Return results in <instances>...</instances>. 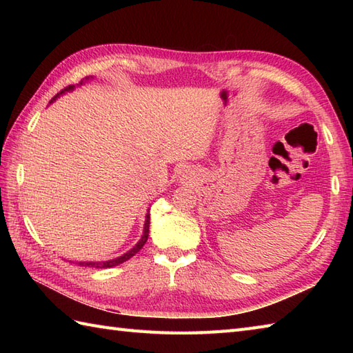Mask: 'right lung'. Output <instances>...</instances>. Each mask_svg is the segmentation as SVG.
Segmentation results:
<instances>
[{
	"label": "right lung",
	"instance_id": "right-lung-1",
	"mask_svg": "<svg viewBox=\"0 0 353 353\" xmlns=\"http://www.w3.org/2000/svg\"><path fill=\"white\" fill-rule=\"evenodd\" d=\"M86 80H88V79H86ZM81 83H83V81H80V85H81ZM72 89H74V85L62 89V91L59 92V94L54 97V99L51 100V103L54 101L61 94H65L66 91H72ZM148 228H150V214L145 215L144 232H142V236H141V239L138 241V244L134 245L133 249H130L127 253H124L123 256L115 258V259H110V261H104V262H79V264H80V265H85V267H94V268H110V267H115V265H118V264H123V262H125L127 259H130L132 256H134V254H137V253L142 249V247H144V244L147 243V238H148Z\"/></svg>",
	"mask_w": 353,
	"mask_h": 353
}]
</instances>
